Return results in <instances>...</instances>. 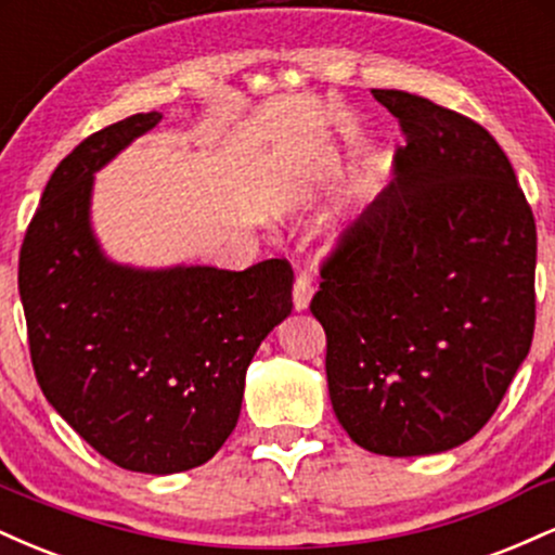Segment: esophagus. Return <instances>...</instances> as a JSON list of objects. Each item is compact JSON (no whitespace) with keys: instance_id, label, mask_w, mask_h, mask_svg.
Here are the masks:
<instances>
[{"instance_id":"1","label":"esophagus","mask_w":555,"mask_h":555,"mask_svg":"<svg viewBox=\"0 0 555 555\" xmlns=\"http://www.w3.org/2000/svg\"><path fill=\"white\" fill-rule=\"evenodd\" d=\"M313 279L308 273H297L295 286H292V295H295V310H305L310 305V297H313Z\"/></svg>"}]
</instances>
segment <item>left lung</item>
<instances>
[{
  "label": "left lung",
  "mask_w": 555,
  "mask_h": 555,
  "mask_svg": "<svg viewBox=\"0 0 555 555\" xmlns=\"http://www.w3.org/2000/svg\"><path fill=\"white\" fill-rule=\"evenodd\" d=\"M406 145L397 180L321 263L336 420L373 454L423 456L499 410L534 334V216L495 138L423 95L373 88Z\"/></svg>",
  "instance_id": "obj_1"
}]
</instances>
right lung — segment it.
Instances as JSON below:
<instances>
[{
    "label": "right lung",
    "mask_w": 555,
    "mask_h": 555,
    "mask_svg": "<svg viewBox=\"0 0 555 555\" xmlns=\"http://www.w3.org/2000/svg\"><path fill=\"white\" fill-rule=\"evenodd\" d=\"M132 114L60 162L25 232L17 286L43 397L101 456L132 473L206 464L234 430L260 341L292 313V266L135 271L95 245L93 171L158 125Z\"/></svg>",
    "instance_id": "add662e5"
}]
</instances>
